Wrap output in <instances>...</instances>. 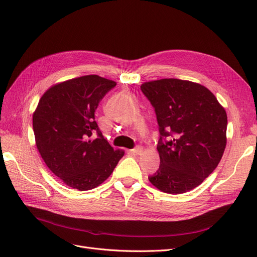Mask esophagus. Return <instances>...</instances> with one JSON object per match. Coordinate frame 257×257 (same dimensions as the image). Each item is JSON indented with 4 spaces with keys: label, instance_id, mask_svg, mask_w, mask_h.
Wrapping results in <instances>:
<instances>
[{
    "label": "esophagus",
    "instance_id": "esophagus-1",
    "mask_svg": "<svg viewBox=\"0 0 257 257\" xmlns=\"http://www.w3.org/2000/svg\"><path fill=\"white\" fill-rule=\"evenodd\" d=\"M143 151H144V149H143V147H141V146H137V147L134 148L133 150H132V152H133L136 155H141L143 153Z\"/></svg>",
    "mask_w": 257,
    "mask_h": 257
}]
</instances>
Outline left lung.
Masks as SVG:
<instances>
[{
  "label": "left lung",
  "instance_id": "8db88e82",
  "mask_svg": "<svg viewBox=\"0 0 257 257\" xmlns=\"http://www.w3.org/2000/svg\"><path fill=\"white\" fill-rule=\"evenodd\" d=\"M154 108L160 167L149 181L162 192L196 188L219 164L226 147L227 114L204 85L168 78L141 85Z\"/></svg>",
  "mask_w": 257,
  "mask_h": 257
}]
</instances>
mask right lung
I'll return each instance as SVG.
<instances>
[{"label":"right lung","instance_id":"obj_1","mask_svg":"<svg viewBox=\"0 0 257 257\" xmlns=\"http://www.w3.org/2000/svg\"><path fill=\"white\" fill-rule=\"evenodd\" d=\"M115 84L97 75L54 84L44 93L33 113L38 152L51 172L72 189L96 188L124 155L108 144L94 115ZM95 133L98 137L93 139Z\"/></svg>","mask_w":257,"mask_h":257}]
</instances>
